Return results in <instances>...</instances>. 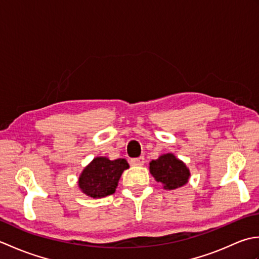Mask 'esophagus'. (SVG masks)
<instances>
[{"label":"esophagus","mask_w":259,"mask_h":259,"mask_svg":"<svg viewBox=\"0 0 259 259\" xmlns=\"http://www.w3.org/2000/svg\"><path fill=\"white\" fill-rule=\"evenodd\" d=\"M130 163L133 166H142L145 163V158L144 157H139V158H134L130 160Z\"/></svg>","instance_id":"1"}]
</instances>
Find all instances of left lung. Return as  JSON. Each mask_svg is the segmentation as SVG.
Wrapping results in <instances>:
<instances>
[{
    "mask_svg": "<svg viewBox=\"0 0 259 259\" xmlns=\"http://www.w3.org/2000/svg\"><path fill=\"white\" fill-rule=\"evenodd\" d=\"M150 174L164 189H177L188 183L190 171L174 153H164L150 162Z\"/></svg>",
    "mask_w": 259,
    "mask_h": 259,
    "instance_id": "obj_1",
    "label": "left lung"
}]
</instances>
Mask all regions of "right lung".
I'll list each match as a JSON object with an SVG mask.
<instances>
[{
  "mask_svg": "<svg viewBox=\"0 0 259 259\" xmlns=\"http://www.w3.org/2000/svg\"><path fill=\"white\" fill-rule=\"evenodd\" d=\"M129 168L125 159L110 160L97 157L88 164L79 177V188L87 196L102 198L114 194L121 175Z\"/></svg>",
  "mask_w": 259,
  "mask_h": 259,
  "instance_id": "1",
  "label": "right lung"
}]
</instances>
